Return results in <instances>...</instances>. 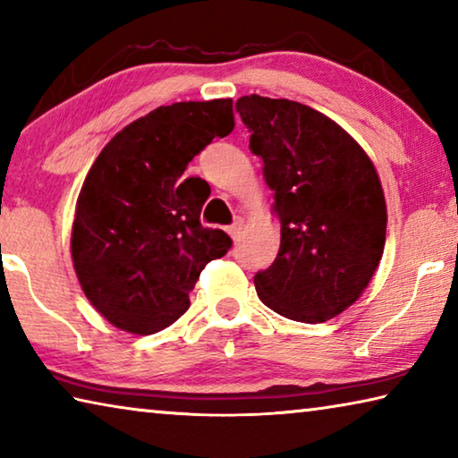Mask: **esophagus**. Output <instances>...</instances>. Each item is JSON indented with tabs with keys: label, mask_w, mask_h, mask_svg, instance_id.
Returning a JSON list of instances; mask_svg holds the SVG:
<instances>
[{
	"label": "esophagus",
	"mask_w": 458,
	"mask_h": 458,
	"mask_svg": "<svg viewBox=\"0 0 458 458\" xmlns=\"http://www.w3.org/2000/svg\"><path fill=\"white\" fill-rule=\"evenodd\" d=\"M242 230H244V222L238 218L234 224H230L228 226V234L232 236V240H238L240 234H242Z\"/></svg>",
	"instance_id": "34e87169"
}]
</instances>
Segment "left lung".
<instances>
[{"label": "left lung", "instance_id": "obj_1", "mask_svg": "<svg viewBox=\"0 0 458 458\" xmlns=\"http://www.w3.org/2000/svg\"><path fill=\"white\" fill-rule=\"evenodd\" d=\"M250 149L275 191L281 248L254 275L262 303L323 323L358 301L386 244V199L366 151L335 121L286 98L236 100Z\"/></svg>", "mask_w": 458, "mask_h": 458}]
</instances>
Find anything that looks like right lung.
Segmentation results:
<instances>
[{
	"label": "right lung",
	"instance_id": "obj_1",
	"mask_svg": "<svg viewBox=\"0 0 458 458\" xmlns=\"http://www.w3.org/2000/svg\"><path fill=\"white\" fill-rule=\"evenodd\" d=\"M234 129L230 98L159 106L105 145L82 183L72 260L92 307L123 331L149 335L188 311L208 262L230 250L224 230L204 228L206 196L182 175Z\"/></svg>",
	"mask_w": 458,
	"mask_h": 458
}]
</instances>
